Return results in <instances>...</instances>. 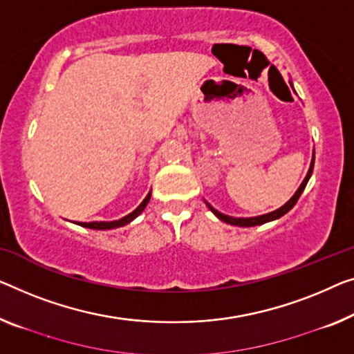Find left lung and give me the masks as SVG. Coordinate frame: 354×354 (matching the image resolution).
Segmentation results:
<instances>
[{
	"instance_id": "left-lung-1",
	"label": "left lung",
	"mask_w": 354,
	"mask_h": 354,
	"mask_svg": "<svg viewBox=\"0 0 354 354\" xmlns=\"http://www.w3.org/2000/svg\"><path fill=\"white\" fill-rule=\"evenodd\" d=\"M289 84H291V87H292V82H291V81H289ZM292 91H294V88H292ZM313 167H315V149H313L312 162H310V168H308V171H307V176H305V179L302 181V184H300V186H299L297 191H295V194L292 195L291 198L288 200L286 203L283 205V207H279V208H278V209H275V211H270V213H267V214L252 216V218H234V216H227V214L221 213V211H218V209H214V208L211 207V205L207 202V200H205V203H207V207H208L211 211H213V214L216 216V218L221 219V221H224L225 224H230V225H239V227H254V225H261V224L270 223V221L279 219V218H281V216L286 214L289 209H292V208H294V205L297 203V200H299L300 195H302L305 186H307V183H308L310 176H312V173H313Z\"/></svg>"
}]
</instances>
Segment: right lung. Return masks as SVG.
<instances>
[{
    "label": "right lung",
    "instance_id": "obj_1",
    "mask_svg": "<svg viewBox=\"0 0 354 354\" xmlns=\"http://www.w3.org/2000/svg\"><path fill=\"white\" fill-rule=\"evenodd\" d=\"M149 200H151V191H149V194L146 195L143 202H141L138 207L131 211L130 214H127V216H124V218H120L118 221H93V223H76V224L81 225V227L93 229V230H111V229L124 227V225L130 224L131 221L136 219L141 213H143V209L146 208V205L149 203Z\"/></svg>",
    "mask_w": 354,
    "mask_h": 354
}]
</instances>
